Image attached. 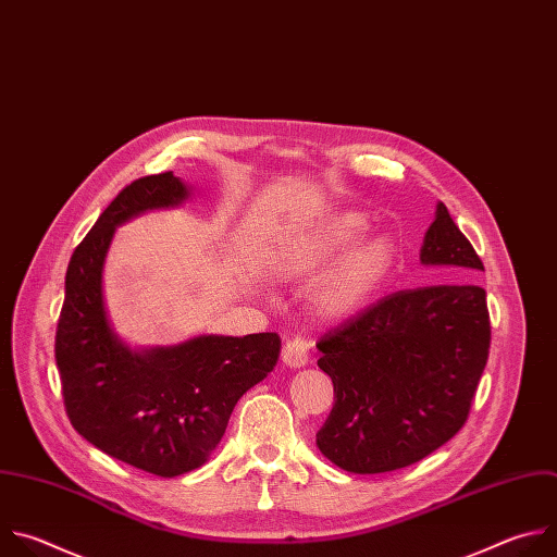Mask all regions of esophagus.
<instances>
[{"instance_id":"34e87169","label":"esophagus","mask_w":557,"mask_h":557,"mask_svg":"<svg viewBox=\"0 0 557 557\" xmlns=\"http://www.w3.org/2000/svg\"><path fill=\"white\" fill-rule=\"evenodd\" d=\"M309 362V345L302 338H292L283 347V364L289 369H300Z\"/></svg>"}]
</instances>
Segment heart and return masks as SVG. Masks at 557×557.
<instances>
[{"label": "heart", "instance_id": "1", "mask_svg": "<svg viewBox=\"0 0 557 557\" xmlns=\"http://www.w3.org/2000/svg\"><path fill=\"white\" fill-rule=\"evenodd\" d=\"M371 221L362 212H338L315 228L289 237L278 252L281 272L311 276L334 265L313 289V309L326 320L358 315L380 292L395 268L397 246L384 235H370Z\"/></svg>", "mask_w": 557, "mask_h": 557}]
</instances>
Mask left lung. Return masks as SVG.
I'll return each mask as SVG.
<instances>
[{
	"mask_svg": "<svg viewBox=\"0 0 557 557\" xmlns=\"http://www.w3.org/2000/svg\"><path fill=\"white\" fill-rule=\"evenodd\" d=\"M419 259L461 283L397 292L315 345L336 404L315 434L324 459L354 474L421 461L466 423L490 356L485 272L441 201Z\"/></svg>",
	"mask_w": 557,
	"mask_h": 557,
	"instance_id": "left-lung-1",
	"label": "left lung"
}]
</instances>
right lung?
Wrapping results in <instances>:
<instances>
[{
    "label": "right lung",
    "mask_w": 557,
    "mask_h": 557,
    "mask_svg": "<svg viewBox=\"0 0 557 557\" xmlns=\"http://www.w3.org/2000/svg\"><path fill=\"white\" fill-rule=\"evenodd\" d=\"M190 195L193 186L169 171L132 182L104 208L70 259L54 345L74 430L100 453L164 479L210 459L237 401L281 354L276 333L132 347L114 329L102 274L116 228Z\"/></svg>",
    "instance_id": "right-lung-1"
}]
</instances>
